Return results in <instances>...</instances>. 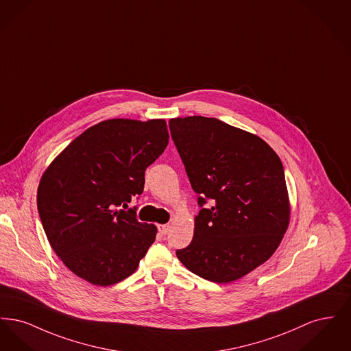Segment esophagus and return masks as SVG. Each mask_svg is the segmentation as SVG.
<instances>
[{"label": "esophagus", "instance_id": "esophagus-1", "mask_svg": "<svg viewBox=\"0 0 351 351\" xmlns=\"http://www.w3.org/2000/svg\"><path fill=\"white\" fill-rule=\"evenodd\" d=\"M169 229H171V226L168 223L158 225V230H159V233L162 234V235H166L169 232Z\"/></svg>", "mask_w": 351, "mask_h": 351}]
</instances>
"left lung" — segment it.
I'll use <instances>...</instances> for the list:
<instances>
[{
    "label": "left lung",
    "instance_id": "obj_1",
    "mask_svg": "<svg viewBox=\"0 0 351 351\" xmlns=\"http://www.w3.org/2000/svg\"><path fill=\"white\" fill-rule=\"evenodd\" d=\"M199 205L193 239L176 251L191 272L215 283L243 278L279 247L291 218L283 165L255 134L217 118L169 119Z\"/></svg>",
    "mask_w": 351,
    "mask_h": 351
}]
</instances>
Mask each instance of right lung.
Returning a JSON list of instances; mask_svg holds the SVG:
<instances>
[{
    "label": "right lung",
    "instance_id": "add662e5",
    "mask_svg": "<svg viewBox=\"0 0 351 351\" xmlns=\"http://www.w3.org/2000/svg\"><path fill=\"white\" fill-rule=\"evenodd\" d=\"M165 119H106L86 129L43 172L36 204L52 250L75 275L108 287L138 268L156 237L154 223L125 212L145 171L166 150Z\"/></svg>",
    "mask_w": 351,
    "mask_h": 351
}]
</instances>
